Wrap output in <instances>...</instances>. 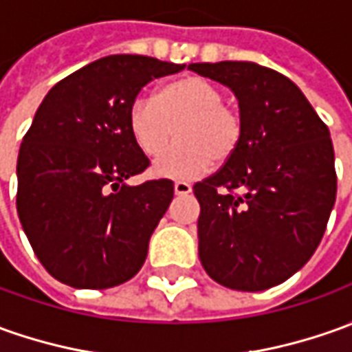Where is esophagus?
Here are the masks:
<instances>
[{
  "label": "esophagus",
  "mask_w": 352,
  "mask_h": 352,
  "mask_svg": "<svg viewBox=\"0 0 352 352\" xmlns=\"http://www.w3.org/2000/svg\"><path fill=\"white\" fill-rule=\"evenodd\" d=\"M190 192H192V186H190V183H186V181H175V195L185 196V195H190Z\"/></svg>",
  "instance_id": "obj_1"
}]
</instances>
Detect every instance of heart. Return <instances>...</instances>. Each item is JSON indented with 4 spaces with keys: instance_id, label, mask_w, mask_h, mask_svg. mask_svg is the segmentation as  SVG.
<instances>
[{
    "instance_id": "b5f03b06",
    "label": "heart",
    "mask_w": 352,
    "mask_h": 352,
    "mask_svg": "<svg viewBox=\"0 0 352 352\" xmlns=\"http://www.w3.org/2000/svg\"><path fill=\"white\" fill-rule=\"evenodd\" d=\"M221 86L204 76L186 75L160 86L154 98H136L129 107V129L146 156H157L175 132L179 140L156 160L162 177L188 179L210 164L223 166L245 136V121L223 102Z\"/></svg>"
}]
</instances>
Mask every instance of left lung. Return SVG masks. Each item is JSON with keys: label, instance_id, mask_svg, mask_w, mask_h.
Masks as SVG:
<instances>
[{"label": "left lung", "instance_id": "obj_1", "mask_svg": "<svg viewBox=\"0 0 352 352\" xmlns=\"http://www.w3.org/2000/svg\"><path fill=\"white\" fill-rule=\"evenodd\" d=\"M188 69L229 86L245 121L235 156L192 188L200 262L235 291L279 285L314 254L336 204L329 131L300 88L274 69L250 61Z\"/></svg>", "mask_w": 352, "mask_h": 352}]
</instances>
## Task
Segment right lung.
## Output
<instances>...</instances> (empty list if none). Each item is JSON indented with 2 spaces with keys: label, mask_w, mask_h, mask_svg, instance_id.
Returning a JSON list of instances; mask_svg holds the SVG:
<instances>
[{
  "label": "right lung",
  "mask_w": 352,
  "mask_h": 352,
  "mask_svg": "<svg viewBox=\"0 0 352 352\" xmlns=\"http://www.w3.org/2000/svg\"><path fill=\"white\" fill-rule=\"evenodd\" d=\"M185 65L107 56L59 80L36 111L16 160V212L57 281L109 289L138 274L173 181L129 186L150 160L129 129V107L150 80Z\"/></svg>",
  "instance_id": "add662e5"
}]
</instances>
